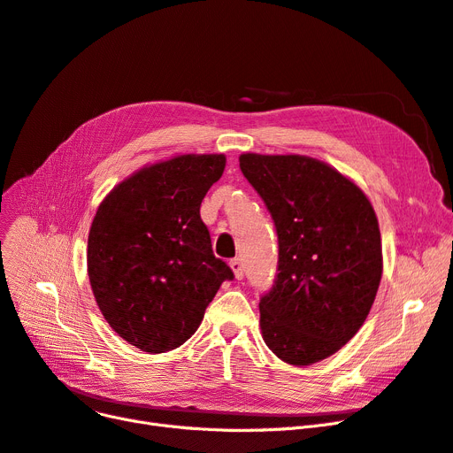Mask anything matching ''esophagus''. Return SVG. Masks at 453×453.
Segmentation results:
<instances>
[{
  "label": "esophagus",
  "mask_w": 453,
  "mask_h": 453,
  "mask_svg": "<svg viewBox=\"0 0 453 453\" xmlns=\"http://www.w3.org/2000/svg\"><path fill=\"white\" fill-rule=\"evenodd\" d=\"M229 266H231V270H233V273H234V278H237V280H242V278H244V266H242V261H241V259H233V261L229 263Z\"/></svg>",
  "instance_id": "esophagus-1"
}]
</instances>
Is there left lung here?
Masks as SVG:
<instances>
[{
    "label": "left lung",
    "mask_w": 453,
    "mask_h": 453,
    "mask_svg": "<svg viewBox=\"0 0 453 453\" xmlns=\"http://www.w3.org/2000/svg\"><path fill=\"white\" fill-rule=\"evenodd\" d=\"M280 242L278 278L261 298V333L281 361L309 366L365 324L383 273L378 216L366 194L305 155L242 153Z\"/></svg>",
    "instance_id": "1"
}]
</instances>
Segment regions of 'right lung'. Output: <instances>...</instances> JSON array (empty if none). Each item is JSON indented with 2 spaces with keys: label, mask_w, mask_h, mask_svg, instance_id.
I'll use <instances>...</instances> for the list:
<instances>
[{
  "label": "right lung",
  "mask_w": 453,
  "mask_h": 453,
  "mask_svg": "<svg viewBox=\"0 0 453 453\" xmlns=\"http://www.w3.org/2000/svg\"><path fill=\"white\" fill-rule=\"evenodd\" d=\"M226 155H175L118 183L88 233L87 268L97 307L129 344L165 353L187 342L231 268L214 257L200 205Z\"/></svg>",
  "instance_id": "obj_1"
}]
</instances>
